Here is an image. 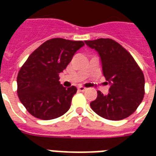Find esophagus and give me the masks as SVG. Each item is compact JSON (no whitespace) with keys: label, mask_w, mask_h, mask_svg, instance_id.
<instances>
[{"label":"esophagus","mask_w":156,"mask_h":156,"mask_svg":"<svg viewBox=\"0 0 156 156\" xmlns=\"http://www.w3.org/2000/svg\"><path fill=\"white\" fill-rule=\"evenodd\" d=\"M78 90L79 92H83V91H85V90H86V88H85L84 87H82V86H79V87H78Z\"/></svg>","instance_id":"34e87169"}]
</instances>
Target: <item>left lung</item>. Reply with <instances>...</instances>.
<instances>
[{"label": "left lung", "instance_id": "left-lung-1", "mask_svg": "<svg viewBox=\"0 0 156 156\" xmlns=\"http://www.w3.org/2000/svg\"><path fill=\"white\" fill-rule=\"evenodd\" d=\"M85 43L98 52L103 73L110 85L108 94L97 92V98L90 103L92 109L109 120L129 117L144 98L143 72L130 53L113 39L99 38Z\"/></svg>", "mask_w": 156, "mask_h": 156}]
</instances>
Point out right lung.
<instances>
[{"label":"right lung","instance_id":"obj_1","mask_svg":"<svg viewBox=\"0 0 156 156\" xmlns=\"http://www.w3.org/2000/svg\"><path fill=\"white\" fill-rule=\"evenodd\" d=\"M84 45L82 41L63 38L48 40L27 59L17 75V94L34 117L49 120L64 115L71 105L77 88H64L59 73Z\"/></svg>","mask_w":156,"mask_h":156}]
</instances>
